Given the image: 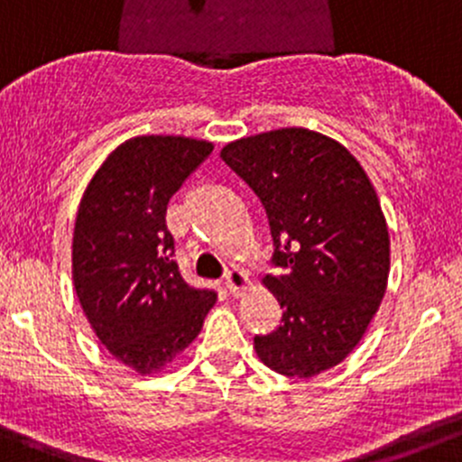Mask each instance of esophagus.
Here are the masks:
<instances>
[{
  "label": "esophagus",
  "instance_id": "34e87169",
  "mask_svg": "<svg viewBox=\"0 0 462 462\" xmlns=\"http://www.w3.org/2000/svg\"><path fill=\"white\" fill-rule=\"evenodd\" d=\"M249 284H251L249 273H246V271H242V269L229 271V273H226V278H225V287H226V291L231 293V296H240V293L245 291Z\"/></svg>",
  "mask_w": 462,
  "mask_h": 462
}]
</instances>
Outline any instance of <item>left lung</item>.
Listing matches in <instances>:
<instances>
[{
	"label": "left lung",
	"instance_id": "8db88e82",
	"mask_svg": "<svg viewBox=\"0 0 462 462\" xmlns=\"http://www.w3.org/2000/svg\"><path fill=\"white\" fill-rule=\"evenodd\" d=\"M220 158L263 202L280 273L264 284L282 320L255 336L258 358L289 378H311L351 354L387 289L389 231L358 160L309 128L242 137Z\"/></svg>",
	"mask_w": 462,
	"mask_h": 462
}]
</instances>
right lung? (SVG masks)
<instances>
[{"label": "right lung", "instance_id": "1", "mask_svg": "<svg viewBox=\"0 0 462 462\" xmlns=\"http://www.w3.org/2000/svg\"><path fill=\"white\" fill-rule=\"evenodd\" d=\"M211 142L142 135L117 146L79 202L73 282L95 336L120 363L160 372L187 349L216 302L184 282L166 207Z\"/></svg>", "mask_w": 462, "mask_h": 462}]
</instances>
